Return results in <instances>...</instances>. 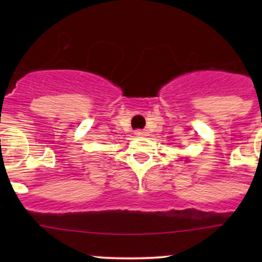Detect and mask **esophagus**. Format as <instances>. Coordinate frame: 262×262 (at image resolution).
Instances as JSON below:
<instances>
[{"mask_svg":"<svg viewBox=\"0 0 262 262\" xmlns=\"http://www.w3.org/2000/svg\"><path fill=\"white\" fill-rule=\"evenodd\" d=\"M134 134H136L137 137H144V136H147V132L146 130H136L134 132Z\"/></svg>","mask_w":262,"mask_h":262,"instance_id":"1","label":"esophagus"}]
</instances>
